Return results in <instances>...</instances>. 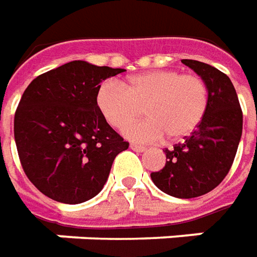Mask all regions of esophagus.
<instances>
[{"mask_svg":"<svg viewBox=\"0 0 257 257\" xmlns=\"http://www.w3.org/2000/svg\"><path fill=\"white\" fill-rule=\"evenodd\" d=\"M131 149H134V151H137V152H144V151H146L145 146L137 145V144H131Z\"/></svg>","mask_w":257,"mask_h":257,"instance_id":"esophagus-1","label":"esophagus"}]
</instances>
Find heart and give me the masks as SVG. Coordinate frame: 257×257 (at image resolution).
I'll return each mask as SVG.
<instances>
[{"label": "heart", "mask_w": 257, "mask_h": 257, "mask_svg": "<svg viewBox=\"0 0 257 257\" xmlns=\"http://www.w3.org/2000/svg\"><path fill=\"white\" fill-rule=\"evenodd\" d=\"M96 102L103 118L115 128H123L139 118L145 108L148 119L123 129L135 142H156L189 137L208 111L205 81L173 69L148 71L129 78L123 85L108 81L101 85Z\"/></svg>", "instance_id": "1"}]
</instances>
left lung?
<instances>
[{
    "instance_id": "8db88e82",
    "label": "left lung",
    "mask_w": 257,
    "mask_h": 257,
    "mask_svg": "<svg viewBox=\"0 0 257 257\" xmlns=\"http://www.w3.org/2000/svg\"><path fill=\"white\" fill-rule=\"evenodd\" d=\"M208 86V111L183 144L166 149L164 169L151 173L159 189L181 199L198 198L225 179L242 137L243 115L229 76L212 65L182 59Z\"/></svg>"
}]
</instances>
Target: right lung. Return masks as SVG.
<instances>
[{"label": "right lung", "mask_w": 257, "mask_h": 257, "mask_svg": "<svg viewBox=\"0 0 257 257\" xmlns=\"http://www.w3.org/2000/svg\"><path fill=\"white\" fill-rule=\"evenodd\" d=\"M120 72L71 61L37 76L24 91L14 138L24 172L45 196L68 205L92 199L113 159L128 149L96 102L102 81Z\"/></svg>", "instance_id": "obj_1"}]
</instances>
